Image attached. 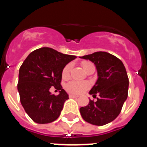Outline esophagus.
Wrapping results in <instances>:
<instances>
[{
    "label": "esophagus",
    "mask_w": 147,
    "mask_h": 147,
    "mask_svg": "<svg viewBox=\"0 0 147 147\" xmlns=\"http://www.w3.org/2000/svg\"><path fill=\"white\" fill-rule=\"evenodd\" d=\"M69 97L70 98H77L78 96V95H74V94H70L69 95Z\"/></svg>",
    "instance_id": "esophagus-1"
}]
</instances>
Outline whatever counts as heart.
<instances>
[{
  "label": "heart",
  "mask_w": 147,
  "mask_h": 147,
  "mask_svg": "<svg viewBox=\"0 0 147 147\" xmlns=\"http://www.w3.org/2000/svg\"><path fill=\"white\" fill-rule=\"evenodd\" d=\"M82 66L86 72L92 68H94L93 63L88 61H83L82 62ZM72 65L71 63L67 64L63 68L62 71V76L63 78H68L70 76ZM88 88V84L85 82H78V81H71L65 85V89L68 92L74 94H78L82 93L84 91Z\"/></svg>",
  "instance_id": "b5f03b06"
}]
</instances>
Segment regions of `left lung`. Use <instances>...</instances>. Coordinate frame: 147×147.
<instances>
[{"label":"left lung","instance_id":"8db88e82","mask_svg":"<svg viewBox=\"0 0 147 147\" xmlns=\"http://www.w3.org/2000/svg\"><path fill=\"white\" fill-rule=\"evenodd\" d=\"M94 62L98 78L90 94L96 101L89 100L87 106L80 108L81 115L86 122L103 126L111 122L121 113L128 95L129 79L121 59L106 52H96L82 56Z\"/></svg>","mask_w":147,"mask_h":147}]
</instances>
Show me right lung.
Returning <instances> with one entry per match:
<instances>
[{"mask_svg": "<svg viewBox=\"0 0 147 147\" xmlns=\"http://www.w3.org/2000/svg\"><path fill=\"white\" fill-rule=\"evenodd\" d=\"M76 55L42 47L30 53L19 70L17 89L22 106L34 122L49 123L59 117L69 95L61 85L62 69ZM52 86L60 91L52 95Z\"/></svg>", "mask_w": 147, "mask_h": 147, "instance_id": "add662e5", "label": "right lung"}]
</instances>
